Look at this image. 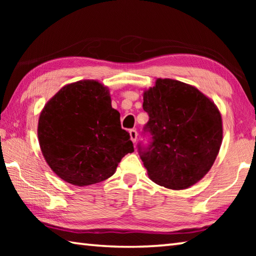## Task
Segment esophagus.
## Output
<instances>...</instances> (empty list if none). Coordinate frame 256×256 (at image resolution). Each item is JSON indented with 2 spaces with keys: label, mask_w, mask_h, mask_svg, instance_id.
Segmentation results:
<instances>
[{
  "label": "esophagus",
  "mask_w": 256,
  "mask_h": 256,
  "mask_svg": "<svg viewBox=\"0 0 256 256\" xmlns=\"http://www.w3.org/2000/svg\"><path fill=\"white\" fill-rule=\"evenodd\" d=\"M130 136H131V140H132L133 144H136V138H138V132H136V130H134V128L130 130Z\"/></svg>",
  "instance_id": "1"
}]
</instances>
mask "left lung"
<instances>
[{
  "label": "left lung",
  "mask_w": 256,
  "mask_h": 256,
  "mask_svg": "<svg viewBox=\"0 0 256 256\" xmlns=\"http://www.w3.org/2000/svg\"><path fill=\"white\" fill-rule=\"evenodd\" d=\"M148 144L138 152L154 183L172 190L196 184L214 164L222 140L218 108L192 86L158 79L144 94Z\"/></svg>",
  "instance_id": "8db88e82"
}]
</instances>
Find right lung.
<instances>
[{
	"label": "right lung",
	"instance_id": "1",
	"mask_svg": "<svg viewBox=\"0 0 256 256\" xmlns=\"http://www.w3.org/2000/svg\"><path fill=\"white\" fill-rule=\"evenodd\" d=\"M38 138L52 170L78 186L105 180L134 151L108 90L98 81L63 86L42 112Z\"/></svg>",
	"mask_w": 256,
	"mask_h": 256
}]
</instances>
